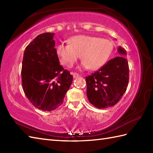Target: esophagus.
Instances as JSON below:
<instances>
[{
	"mask_svg": "<svg viewBox=\"0 0 153 153\" xmlns=\"http://www.w3.org/2000/svg\"><path fill=\"white\" fill-rule=\"evenodd\" d=\"M71 74H72L74 78H76V77H77L79 76L78 74H77L76 72H71Z\"/></svg>",
	"mask_w": 153,
	"mask_h": 153,
	"instance_id": "34e87169",
	"label": "esophagus"
}]
</instances>
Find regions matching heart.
<instances>
[{
  "label": "heart",
  "mask_w": 153,
  "mask_h": 153,
  "mask_svg": "<svg viewBox=\"0 0 153 153\" xmlns=\"http://www.w3.org/2000/svg\"><path fill=\"white\" fill-rule=\"evenodd\" d=\"M69 44L61 43L56 47V53L62 64L71 67L80 56L84 69H99L111 56L114 45L107 39L90 35H76L68 40Z\"/></svg>",
  "instance_id": "heart-1"
}]
</instances>
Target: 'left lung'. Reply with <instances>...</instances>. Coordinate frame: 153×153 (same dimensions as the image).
<instances>
[{
  "mask_svg": "<svg viewBox=\"0 0 153 153\" xmlns=\"http://www.w3.org/2000/svg\"><path fill=\"white\" fill-rule=\"evenodd\" d=\"M118 56L85 77L87 96L91 104L98 108L115 105L126 91L129 82V66L126 51L119 46Z\"/></svg>",
  "mask_w": 153,
  "mask_h": 153,
  "instance_id": "1",
  "label": "left lung"
}]
</instances>
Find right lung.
I'll return each mask as SVG.
<instances>
[{"mask_svg": "<svg viewBox=\"0 0 153 153\" xmlns=\"http://www.w3.org/2000/svg\"><path fill=\"white\" fill-rule=\"evenodd\" d=\"M54 35H39L25 48L22 60L25 95L35 107L43 111L55 110L62 104L73 81L69 71L60 65Z\"/></svg>", "mask_w": 153, "mask_h": 153, "instance_id": "1", "label": "right lung"}]
</instances>
